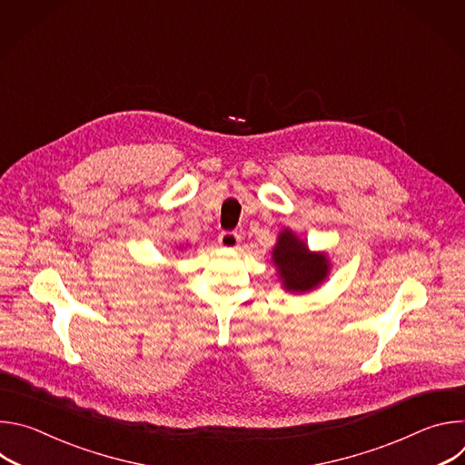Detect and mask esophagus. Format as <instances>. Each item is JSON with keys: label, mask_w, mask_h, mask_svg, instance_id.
<instances>
[{"label": "esophagus", "mask_w": 465, "mask_h": 465, "mask_svg": "<svg viewBox=\"0 0 465 465\" xmlns=\"http://www.w3.org/2000/svg\"><path fill=\"white\" fill-rule=\"evenodd\" d=\"M219 242L224 248H235L241 242V237L235 232H221L219 233Z\"/></svg>", "instance_id": "esophagus-1"}]
</instances>
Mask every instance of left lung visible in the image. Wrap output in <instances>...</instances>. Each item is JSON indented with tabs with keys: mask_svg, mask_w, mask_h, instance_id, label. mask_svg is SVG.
Listing matches in <instances>:
<instances>
[{
	"mask_svg": "<svg viewBox=\"0 0 465 465\" xmlns=\"http://www.w3.org/2000/svg\"><path fill=\"white\" fill-rule=\"evenodd\" d=\"M272 257L287 291H311L327 276L325 255L309 253L307 246L291 232H283L280 235Z\"/></svg>",
	"mask_w": 465,
	"mask_h": 465,
	"instance_id": "1",
	"label": "left lung"
}]
</instances>
